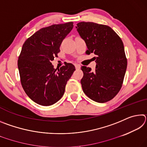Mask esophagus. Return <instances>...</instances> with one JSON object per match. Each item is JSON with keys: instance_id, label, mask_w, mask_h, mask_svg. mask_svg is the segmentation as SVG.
<instances>
[{"instance_id": "esophagus-1", "label": "esophagus", "mask_w": 147, "mask_h": 147, "mask_svg": "<svg viewBox=\"0 0 147 147\" xmlns=\"http://www.w3.org/2000/svg\"><path fill=\"white\" fill-rule=\"evenodd\" d=\"M74 66H75V68L76 69H79L80 68V65H78V64H75V65H74Z\"/></svg>"}]
</instances>
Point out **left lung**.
<instances>
[{
  "mask_svg": "<svg viewBox=\"0 0 147 147\" xmlns=\"http://www.w3.org/2000/svg\"><path fill=\"white\" fill-rule=\"evenodd\" d=\"M77 31L86 41V54L93 53L96 67L82 66L81 84L83 91L91 100L106 102L117 94L123 86L127 67L124 45L117 34L110 27L92 22H80Z\"/></svg>",
  "mask_w": 147,
  "mask_h": 147,
  "instance_id": "8db88e82",
  "label": "left lung"
}]
</instances>
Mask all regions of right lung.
<instances>
[{
  "label": "right lung",
  "mask_w": 147,
  "mask_h": 147,
  "mask_svg": "<svg viewBox=\"0 0 147 147\" xmlns=\"http://www.w3.org/2000/svg\"><path fill=\"white\" fill-rule=\"evenodd\" d=\"M73 28V22L43 28L27 39L22 47L17 61L21 85L29 98L39 105L57 102L75 71L72 63L56 69L51 63Z\"/></svg>",
  "instance_id": "add662e5"
}]
</instances>
